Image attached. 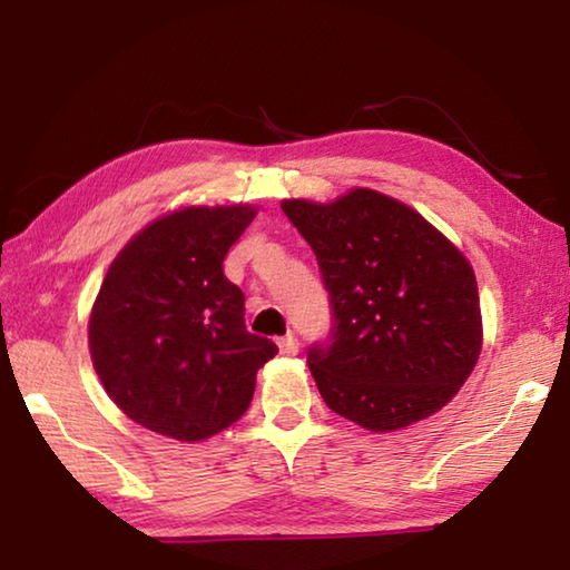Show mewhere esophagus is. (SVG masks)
Masks as SVG:
<instances>
[{"mask_svg":"<svg viewBox=\"0 0 570 570\" xmlns=\"http://www.w3.org/2000/svg\"><path fill=\"white\" fill-rule=\"evenodd\" d=\"M276 344H278V352H282L284 356H294L298 352V342L294 334L282 336V340H276Z\"/></svg>","mask_w":570,"mask_h":570,"instance_id":"1","label":"esophagus"}]
</instances>
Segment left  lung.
Listing matches in <instances>:
<instances>
[{
	"label": "left lung",
	"mask_w": 570,
	"mask_h": 570,
	"mask_svg": "<svg viewBox=\"0 0 570 570\" xmlns=\"http://www.w3.org/2000/svg\"><path fill=\"white\" fill-rule=\"evenodd\" d=\"M282 208L332 298V344L312 346L306 360L330 410L394 432L445 407L482 350L478 282L462 250L372 188L332 204L286 198Z\"/></svg>",
	"instance_id": "obj_1"
}]
</instances>
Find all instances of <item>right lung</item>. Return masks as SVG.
<instances>
[{"instance_id": "add662e5", "label": "right lung", "mask_w": 570, "mask_h": 570, "mask_svg": "<svg viewBox=\"0 0 570 570\" xmlns=\"http://www.w3.org/2000/svg\"><path fill=\"white\" fill-rule=\"evenodd\" d=\"M256 206H186L138 230L95 298L88 342L108 397L158 435L200 442L240 420L276 344L246 330L224 258Z\"/></svg>"}]
</instances>
